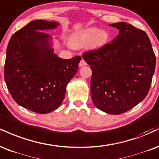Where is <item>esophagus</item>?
<instances>
[{
	"label": "esophagus",
	"instance_id": "1",
	"mask_svg": "<svg viewBox=\"0 0 159 159\" xmlns=\"http://www.w3.org/2000/svg\"><path fill=\"white\" fill-rule=\"evenodd\" d=\"M87 65V63L85 62V61L84 60L83 58L81 59V61H80L79 63V67H81V66H86Z\"/></svg>",
	"mask_w": 159,
	"mask_h": 159
}]
</instances>
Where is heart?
Instances as JSON below:
<instances>
[{
    "mask_svg": "<svg viewBox=\"0 0 159 159\" xmlns=\"http://www.w3.org/2000/svg\"><path fill=\"white\" fill-rule=\"evenodd\" d=\"M110 38L109 33L105 30L91 27L86 29L76 34L72 38V44L76 48H81L89 44L90 48L97 49L104 47Z\"/></svg>",
    "mask_w": 159,
    "mask_h": 159,
    "instance_id": "obj_1",
    "label": "heart"
}]
</instances>
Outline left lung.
Here are the masks:
<instances>
[{
    "mask_svg": "<svg viewBox=\"0 0 159 159\" xmlns=\"http://www.w3.org/2000/svg\"><path fill=\"white\" fill-rule=\"evenodd\" d=\"M109 26L119 30L110 43L84 53L90 65L91 98L107 113L127 112L148 94L156 68V55L146 32L125 22Z\"/></svg>",
    "mask_w": 159,
    "mask_h": 159,
    "instance_id": "obj_1",
    "label": "left lung"
}]
</instances>
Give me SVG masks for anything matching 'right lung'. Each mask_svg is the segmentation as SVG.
I'll return each mask as SVG.
<instances>
[{"mask_svg":"<svg viewBox=\"0 0 159 159\" xmlns=\"http://www.w3.org/2000/svg\"><path fill=\"white\" fill-rule=\"evenodd\" d=\"M58 23L35 20L14 33L7 49L4 79L17 104L46 114L60 107L66 88L78 71L81 56L59 58L44 32Z\"/></svg>","mask_w":159,"mask_h":159,"instance_id":"add662e5","label":"right lung"}]
</instances>
